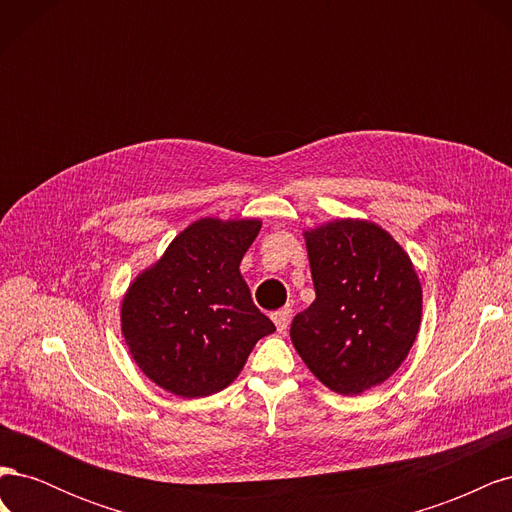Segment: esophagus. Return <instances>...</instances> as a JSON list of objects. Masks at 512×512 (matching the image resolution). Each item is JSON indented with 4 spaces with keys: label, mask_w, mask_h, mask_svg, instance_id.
<instances>
[{
    "label": "esophagus",
    "mask_w": 512,
    "mask_h": 512,
    "mask_svg": "<svg viewBox=\"0 0 512 512\" xmlns=\"http://www.w3.org/2000/svg\"><path fill=\"white\" fill-rule=\"evenodd\" d=\"M271 320L275 322V327L280 333H286L288 331V324L292 320V309L290 307H284V309H277V312L271 314Z\"/></svg>",
    "instance_id": "34e87169"
}]
</instances>
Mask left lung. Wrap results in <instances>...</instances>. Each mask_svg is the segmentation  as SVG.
<instances>
[{"mask_svg":"<svg viewBox=\"0 0 512 512\" xmlns=\"http://www.w3.org/2000/svg\"><path fill=\"white\" fill-rule=\"evenodd\" d=\"M316 299L290 324L309 371L339 395L389 380L423 316V288L408 252L369 220H333L303 232Z\"/></svg>","mask_w":512,"mask_h":512,"instance_id":"8db88e82","label":"left lung"}]
</instances>
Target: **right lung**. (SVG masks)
Masks as SVG:
<instances>
[{
    "label": "right lung",
    "instance_id": "1",
    "mask_svg": "<svg viewBox=\"0 0 512 512\" xmlns=\"http://www.w3.org/2000/svg\"><path fill=\"white\" fill-rule=\"evenodd\" d=\"M260 226L256 218H200L123 294L121 335L164 391L196 399L226 389L258 339L275 331L239 271Z\"/></svg>",
    "mask_w": 512,
    "mask_h": 512
}]
</instances>
